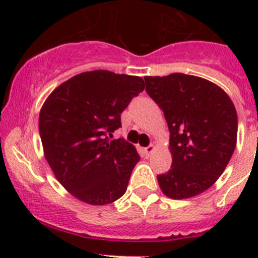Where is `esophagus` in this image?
Here are the masks:
<instances>
[{
  "mask_svg": "<svg viewBox=\"0 0 258 258\" xmlns=\"http://www.w3.org/2000/svg\"><path fill=\"white\" fill-rule=\"evenodd\" d=\"M144 151H145L146 156H150L151 153H152L153 151H155V145H150V146H148V147H146Z\"/></svg>",
  "mask_w": 258,
  "mask_h": 258,
  "instance_id": "1",
  "label": "esophagus"
}]
</instances>
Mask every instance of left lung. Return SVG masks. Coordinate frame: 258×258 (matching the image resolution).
<instances>
[{"label": "left lung", "mask_w": 258, "mask_h": 258, "mask_svg": "<svg viewBox=\"0 0 258 258\" xmlns=\"http://www.w3.org/2000/svg\"><path fill=\"white\" fill-rule=\"evenodd\" d=\"M146 91L163 111L170 130L172 165L157 175L163 194L191 199L222 175L237 142V112L230 96L199 76H145Z\"/></svg>", "instance_id": "1"}]
</instances>
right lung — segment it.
I'll return each instance as SVG.
<instances>
[{
	"instance_id": "right-lung-1",
	"label": "right lung",
	"mask_w": 258,
	"mask_h": 258,
	"mask_svg": "<svg viewBox=\"0 0 258 258\" xmlns=\"http://www.w3.org/2000/svg\"><path fill=\"white\" fill-rule=\"evenodd\" d=\"M144 88L139 76L95 70L64 81L43 102V155L57 181L80 201L103 206L126 192L140 156L134 145L110 141L106 134L121 126V113Z\"/></svg>"
}]
</instances>
